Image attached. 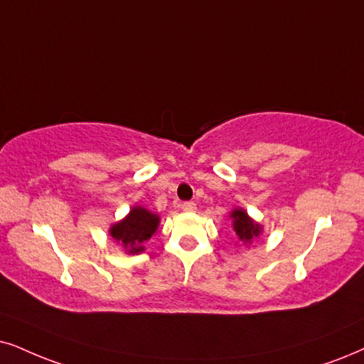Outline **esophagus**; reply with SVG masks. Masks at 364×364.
<instances>
[{
    "mask_svg": "<svg viewBox=\"0 0 364 364\" xmlns=\"http://www.w3.org/2000/svg\"><path fill=\"white\" fill-rule=\"evenodd\" d=\"M181 210L183 211H195L196 205L193 203V201H185V203H181Z\"/></svg>",
    "mask_w": 364,
    "mask_h": 364,
    "instance_id": "esophagus-1",
    "label": "esophagus"
}]
</instances>
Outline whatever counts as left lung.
I'll use <instances>...</instances> for the list:
<instances>
[{"label":"left lung","instance_id":"1","mask_svg":"<svg viewBox=\"0 0 364 364\" xmlns=\"http://www.w3.org/2000/svg\"><path fill=\"white\" fill-rule=\"evenodd\" d=\"M230 218L233 220V230H235L237 237L242 242H252L262 233V227L259 223H255L250 216L247 215L245 210L235 208L230 213Z\"/></svg>","mask_w":364,"mask_h":364}]
</instances>
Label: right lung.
<instances>
[{"label":"right lung","mask_w":364,"mask_h":364,"mask_svg":"<svg viewBox=\"0 0 364 364\" xmlns=\"http://www.w3.org/2000/svg\"><path fill=\"white\" fill-rule=\"evenodd\" d=\"M159 216L142 206H134L126 218L114 223L109 233L114 240L121 242L127 254H139L144 250L142 243L149 240L158 230Z\"/></svg>","instance_id":"1"}]
</instances>
